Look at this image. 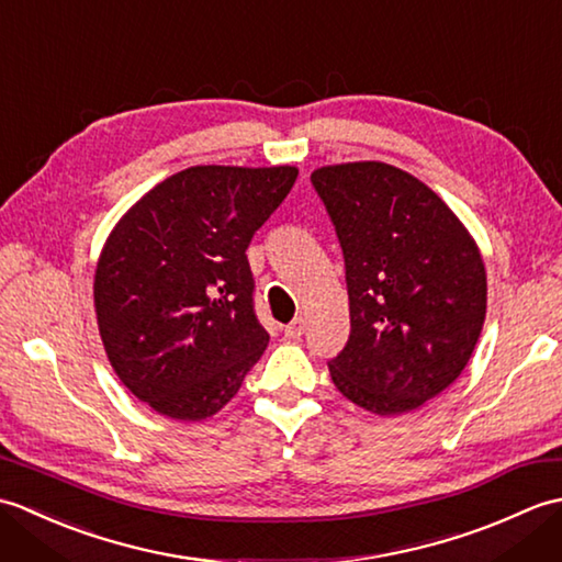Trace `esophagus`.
Here are the masks:
<instances>
[{"label":"esophagus","mask_w":562,"mask_h":562,"mask_svg":"<svg viewBox=\"0 0 562 562\" xmlns=\"http://www.w3.org/2000/svg\"><path fill=\"white\" fill-rule=\"evenodd\" d=\"M304 333V318H294L292 324L284 326V336H288L290 340H300Z\"/></svg>","instance_id":"esophagus-1"}]
</instances>
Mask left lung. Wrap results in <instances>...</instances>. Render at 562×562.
<instances>
[{"mask_svg": "<svg viewBox=\"0 0 562 562\" xmlns=\"http://www.w3.org/2000/svg\"><path fill=\"white\" fill-rule=\"evenodd\" d=\"M312 183L336 226L350 296L333 384L376 415L420 408L459 379L479 342L481 250L435 190L396 166H324Z\"/></svg>", "mask_w": 562, "mask_h": 562, "instance_id": "left-lung-1", "label": "left lung"}]
</instances>
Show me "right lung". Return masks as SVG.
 <instances>
[{"label":"right lung","mask_w":562,"mask_h":562,"mask_svg":"<svg viewBox=\"0 0 562 562\" xmlns=\"http://www.w3.org/2000/svg\"><path fill=\"white\" fill-rule=\"evenodd\" d=\"M294 166H190L137 200L105 241L99 333L123 384L173 420H205L268 348L246 248L296 181Z\"/></svg>","instance_id":"add662e5"}]
</instances>
